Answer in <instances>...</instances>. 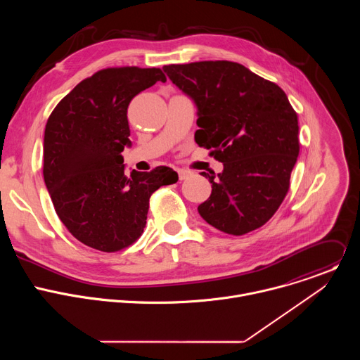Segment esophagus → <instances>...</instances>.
<instances>
[{"label":"esophagus","instance_id":"esophagus-1","mask_svg":"<svg viewBox=\"0 0 360 360\" xmlns=\"http://www.w3.org/2000/svg\"><path fill=\"white\" fill-rule=\"evenodd\" d=\"M178 175H179V179H181V181H184V179L189 178V176L192 175V172H191V171H188V169L179 168V169H178Z\"/></svg>","mask_w":360,"mask_h":360}]
</instances>
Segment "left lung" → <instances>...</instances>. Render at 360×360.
<instances>
[{
    "label": "left lung",
    "mask_w": 360,
    "mask_h": 360,
    "mask_svg": "<svg viewBox=\"0 0 360 360\" xmlns=\"http://www.w3.org/2000/svg\"><path fill=\"white\" fill-rule=\"evenodd\" d=\"M198 108L195 142L224 164L199 215L229 235L265 225L289 191L299 155L297 115L283 89L231 61L165 65Z\"/></svg>",
    "instance_id": "1"
}]
</instances>
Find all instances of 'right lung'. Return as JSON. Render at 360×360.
Here are the masks:
<instances>
[{"instance_id":"add662e5","label":"right lung","mask_w":360,"mask_h":360,"mask_svg":"<svg viewBox=\"0 0 360 360\" xmlns=\"http://www.w3.org/2000/svg\"><path fill=\"white\" fill-rule=\"evenodd\" d=\"M167 77L160 68H107L81 81L51 112L44 135V181L61 222L84 245L117 252L143 232L149 198L178 181L168 167L125 175L128 105Z\"/></svg>"}]
</instances>
